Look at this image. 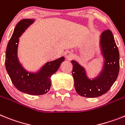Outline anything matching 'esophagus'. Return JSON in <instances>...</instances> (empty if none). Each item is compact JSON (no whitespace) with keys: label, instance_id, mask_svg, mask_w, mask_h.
<instances>
[{"label":"esophagus","instance_id":"1","mask_svg":"<svg viewBox=\"0 0 125 125\" xmlns=\"http://www.w3.org/2000/svg\"><path fill=\"white\" fill-rule=\"evenodd\" d=\"M65 56L67 60H70L72 58V56H73V53L71 52H70V51H67V52L65 53Z\"/></svg>","mask_w":125,"mask_h":125}]
</instances>
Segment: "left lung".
I'll return each mask as SVG.
<instances>
[{
  "instance_id": "left-lung-1",
  "label": "left lung",
  "mask_w": 125,
  "mask_h": 125,
  "mask_svg": "<svg viewBox=\"0 0 125 125\" xmlns=\"http://www.w3.org/2000/svg\"><path fill=\"white\" fill-rule=\"evenodd\" d=\"M100 44L104 59V66L100 74L94 79H89L84 68L76 61H71L75 89L77 93L83 97H96L103 95L110 89L118 77L120 54L111 30L102 33Z\"/></svg>"
}]
</instances>
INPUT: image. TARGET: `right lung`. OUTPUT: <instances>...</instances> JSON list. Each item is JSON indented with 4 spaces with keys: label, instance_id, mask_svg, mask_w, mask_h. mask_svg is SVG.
<instances>
[{
    "label": "right lung",
    "instance_id": "obj_1",
    "mask_svg": "<svg viewBox=\"0 0 125 125\" xmlns=\"http://www.w3.org/2000/svg\"><path fill=\"white\" fill-rule=\"evenodd\" d=\"M33 22L34 19H24L17 24L7 44L5 65L10 80L17 89L26 94L38 95L48 92L51 87V77L58 70L65 58L62 56L47 62L36 73H31L24 69L17 58L19 38Z\"/></svg>",
    "mask_w": 125,
    "mask_h": 125
}]
</instances>
